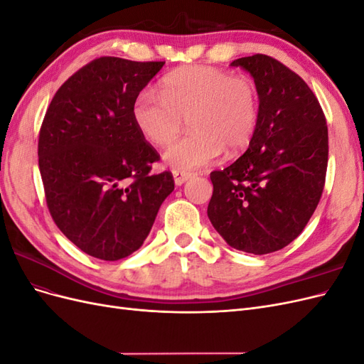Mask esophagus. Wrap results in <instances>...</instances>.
I'll list each match as a JSON object with an SVG mask.
<instances>
[{"mask_svg": "<svg viewBox=\"0 0 364 364\" xmlns=\"http://www.w3.org/2000/svg\"><path fill=\"white\" fill-rule=\"evenodd\" d=\"M193 176V173H188V171H181V170H173V179H174V183L181 186L182 183H185L186 181H188Z\"/></svg>", "mask_w": 364, "mask_h": 364, "instance_id": "esophagus-1", "label": "esophagus"}]
</instances>
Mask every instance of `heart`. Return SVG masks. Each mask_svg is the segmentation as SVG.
Wrapping results in <instances>:
<instances>
[{"instance_id": "obj_1", "label": "heart", "mask_w": 364, "mask_h": 364, "mask_svg": "<svg viewBox=\"0 0 364 364\" xmlns=\"http://www.w3.org/2000/svg\"><path fill=\"white\" fill-rule=\"evenodd\" d=\"M159 91H139L132 103V118L156 147L171 144L188 118L190 134L164 153V161L174 170L202 168L225 149L230 155L243 151L255 135L259 94L249 77L191 65L165 75Z\"/></svg>"}]
</instances>
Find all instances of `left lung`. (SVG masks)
<instances>
[{
  "label": "left lung",
  "mask_w": 364,
  "mask_h": 364,
  "mask_svg": "<svg viewBox=\"0 0 364 364\" xmlns=\"http://www.w3.org/2000/svg\"><path fill=\"white\" fill-rule=\"evenodd\" d=\"M230 65L253 77L259 118L245 155L211 173L208 217L230 247L266 255L290 245L321 200L326 119L308 85L277 59L253 54Z\"/></svg>",
  "instance_id": "1"
}]
</instances>
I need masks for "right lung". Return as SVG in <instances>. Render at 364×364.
<instances>
[{"label":"right lung","mask_w":364,"mask_h":364,"mask_svg":"<svg viewBox=\"0 0 364 364\" xmlns=\"http://www.w3.org/2000/svg\"><path fill=\"white\" fill-rule=\"evenodd\" d=\"M165 62L100 58L53 97L39 134L47 205L63 235L87 255L117 261L138 250L174 190L132 118V103Z\"/></svg>","instance_id":"right-lung-1"}]
</instances>
